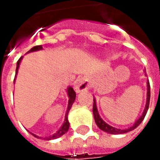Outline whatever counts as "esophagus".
I'll use <instances>...</instances> for the list:
<instances>
[{"label":"esophagus","mask_w":160,"mask_h":160,"mask_svg":"<svg viewBox=\"0 0 160 160\" xmlns=\"http://www.w3.org/2000/svg\"><path fill=\"white\" fill-rule=\"evenodd\" d=\"M74 90L76 91L77 92H80L82 91H86L87 89H89L90 84H89V80L87 77H78L76 80L74 81Z\"/></svg>","instance_id":"obj_1"}]
</instances>
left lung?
<instances>
[{
	"instance_id": "obj_1",
	"label": "left lung",
	"mask_w": 160,
	"mask_h": 160,
	"mask_svg": "<svg viewBox=\"0 0 160 160\" xmlns=\"http://www.w3.org/2000/svg\"><path fill=\"white\" fill-rule=\"evenodd\" d=\"M146 71V69H144V72ZM146 75V73H145ZM147 87H148V92H147V102H146V105H145V109L141 116L139 118L137 121H135V122L133 124V126L131 127L128 128H125V129H121V128H118L112 127L111 125H109L108 123H106L104 122L101 117L98 114V108H97V104H96V99L95 98H93V116H94V120H95V122L97 124V126L101 130L104 131L106 132L108 134H126L129 131L134 130L135 128H137L141 122L143 121V119L146 117V114L148 112V107H149V102H150V84H149V80H148L147 81Z\"/></svg>"
}]
</instances>
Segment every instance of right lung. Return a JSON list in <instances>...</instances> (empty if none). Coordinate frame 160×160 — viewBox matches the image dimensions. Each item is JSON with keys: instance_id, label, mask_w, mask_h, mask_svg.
<instances>
[{"instance_id": "1", "label": "right lung", "mask_w": 160, "mask_h": 160, "mask_svg": "<svg viewBox=\"0 0 160 160\" xmlns=\"http://www.w3.org/2000/svg\"><path fill=\"white\" fill-rule=\"evenodd\" d=\"M42 49V45H37L34 46L33 48L30 49L29 51L27 53H31V52H34V51H38V50H41ZM23 57H20L19 59V61L17 62V67H16V71H15V78H14V80H13V83H15V80H16V76H17V73H18V71H19V64L21 62V60H22ZM67 92H68V108H67V111H66V115H65V120H64V122L63 124L61 126L58 131L55 133V134L51 135V136H49V137L45 138L46 141H50V140H54V139H56V138H59L61 137L62 135H63L64 134H66L68 130V128H69V122H68V112H69L70 109L72 107V105H73V102L75 100V97H76V93H75V92L73 91V87H68V89H67ZM31 134H32L34 137L36 138H40L38 135H36V134H32V133H31Z\"/></svg>"}]
</instances>
